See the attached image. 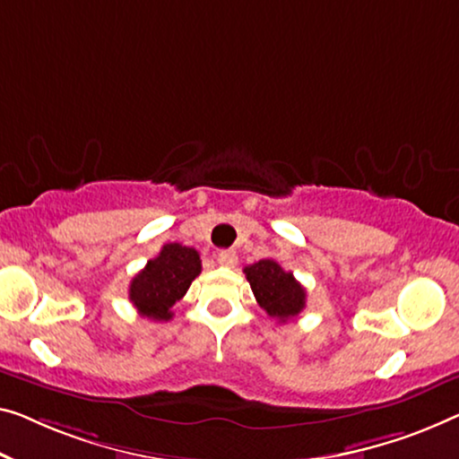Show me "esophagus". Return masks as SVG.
<instances>
[{
    "instance_id": "esophagus-1",
    "label": "esophagus",
    "mask_w": 459,
    "mask_h": 459,
    "mask_svg": "<svg viewBox=\"0 0 459 459\" xmlns=\"http://www.w3.org/2000/svg\"><path fill=\"white\" fill-rule=\"evenodd\" d=\"M237 262H238V257L232 249H222L221 253H218V264L224 265V268H235Z\"/></svg>"
}]
</instances>
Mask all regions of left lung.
Returning a JSON list of instances; mask_svg holds the SVG:
<instances>
[{"mask_svg": "<svg viewBox=\"0 0 459 459\" xmlns=\"http://www.w3.org/2000/svg\"><path fill=\"white\" fill-rule=\"evenodd\" d=\"M259 307L280 324L297 317L305 309L307 292L292 272H284L273 259H259L243 270Z\"/></svg>", "mask_w": 459, "mask_h": 459, "instance_id": "obj_1", "label": "left lung"}]
</instances>
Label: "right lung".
<instances>
[{"label":"right lung","mask_w":459,"mask_h":459,"mask_svg":"<svg viewBox=\"0 0 459 459\" xmlns=\"http://www.w3.org/2000/svg\"><path fill=\"white\" fill-rule=\"evenodd\" d=\"M202 259L194 247L167 243L150 259L129 284V300L140 316L154 321L173 317V305L186 297L191 282L200 276Z\"/></svg>","instance_id":"add662e5"}]
</instances>
